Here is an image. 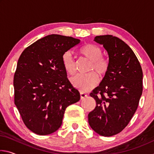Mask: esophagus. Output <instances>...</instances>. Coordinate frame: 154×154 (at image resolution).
Listing matches in <instances>:
<instances>
[{"mask_svg": "<svg viewBox=\"0 0 154 154\" xmlns=\"http://www.w3.org/2000/svg\"><path fill=\"white\" fill-rule=\"evenodd\" d=\"M80 96H81V99H83L85 97H86L87 94H85V92H82V91H81V92H80Z\"/></svg>", "mask_w": 154, "mask_h": 154, "instance_id": "1", "label": "esophagus"}]
</instances>
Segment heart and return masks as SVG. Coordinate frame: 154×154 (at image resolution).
<instances>
[{"label":"heart","mask_w":154,"mask_h":154,"mask_svg":"<svg viewBox=\"0 0 154 154\" xmlns=\"http://www.w3.org/2000/svg\"><path fill=\"white\" fill-rule=\"evenodd\" d=\"M80 54L92 61L90 71H95L99 75H103L107 71L109 64L103 58L102 49L94 44H86L79 49ZM62 62L65 71L70 75H74L76 72V64L72 54L66 51L62 55ZM99 77L95 72L88 74H79L72 78L71 82L74 86L82 92H87L95 87L98 82Z\"/></svg>","instance_id":"heart-1"}]
</instances>
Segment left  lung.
<instances>
[{
    "instance_id": "obj_1",
    "label": "left lung",
    "mask_w": 154,
    "mask_h": 154,
    "mask_svg": "<svg viewBox=\"0 0 154 154\" xmlns=\"http://www.w3.org/2000/svg\"><path fill=\"white\" fill-rule=\"evenodd\" d=\"M109 56L105 77L90 96L96 106L88 114L92 130L111 137L122 131L136 112L143 92L141 66L132 49L116 36H96Z\"/></svg>"
}]
</instances>
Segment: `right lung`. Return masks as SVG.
<instances>
[{
  "instance_id": "obj_1",
  "label": "right lung",
  "mask_w": 154,
  "mask_h": 154,
  "mask_svg": "<svg viewBox=\"0 0 154 154\" xmlns=\"http://www.w3.org/2000/svg\"><path fill=\"white\" fill-rule=\"evenodd\" d=\"M80 40L48 35L28 46L18 60L14 78V101L28 129L39 135L56 132L68 106L80 94L67 78L62 55Z\"/></svg>"
}]
</instances>
